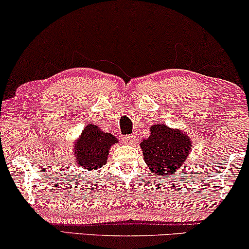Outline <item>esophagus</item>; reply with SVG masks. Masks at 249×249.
<instances>
[{"label":"esophagus","instance_id":"1","mask_svg":"<svg viewBox=\"0 0 249 249\" xmlns=\"http://www.w3.org/2000/svg\"><path fill=\"white\" fill-rule=\"evenodd\" d=\"M122 141H124V144H128V145H134L136 142V136L134 134L131 135H127L124 136V138H122Z\"/></svg>","mask_w":249,"mask_h":249}]
</instances>
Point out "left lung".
<instances>
[{
	"mask_svg": "<svg viewBox=\"0 0 249 249\" xmlns=\"http://www.w3.org/2000/svg\"><path fill=\"white\" fill-rule=\"evenodd\" d=\"M141 147L152 173L168 177L181 168L192 147V141L178 129L154 124L151 136L142 142Z\"/></svg>",
	"mask_w": 249,
	"mask_h": 249,
	"instance_id": "obj_1",
	"label": "left lung"
}]
</instances>
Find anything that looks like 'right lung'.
<instances>
[{"label":"right lung","mask_w":249,"mask_h":249,"mask_svg":"<svg viewBox=\"0 0 249 249\" xmlns=\"http://www.w3.org/2000/svg\"><path fill=\"white\" fill-rule=\"evenodd\" d=\"M117 142L113 135L103 132L97 125L87 124L74 146L76 162L80 168L100 169L107 163L111 145Z\"/></svg>","instance_id":"add662e5"}]
</instances>
